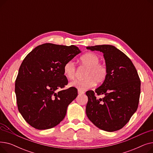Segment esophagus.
Returning a JSON list of instances; mask_svg holds the SVG:
<instances>
[{"mask_svg": "<svg viewBox=\"0 0 153 153\" xmlns=\"http://www.w3.org/2000/svg\"><path fill=\"white\" fill-rule=\"evenodd\" d=\"M78 94H84L85 92L83 91H81V90H79V89H78Z\"/></svg>", "mask_w": 153, "mask_h": 153, "instance_id": "esophagus-1", "label": "esophagus"}]
</instances>
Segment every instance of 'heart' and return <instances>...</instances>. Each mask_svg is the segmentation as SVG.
I'll return each instance as SVG.
<instances>
[{"label": "heart", "instance_id": "heart-1", "mask_svg": "<svg viewBox=\"0 0 153 153\" xmlns=\"http://www.w3.org/2000/svg\"><path fill=\"white\" fill-rule=\"evenodd\" d=\"M100 57L94 53H87L81 56L80 63L83 67L87 68L82 80H75L70 82L71 87L84 91L93 87L95 82L97 84L103 82L107 76V68L105 64L100 63ZM64 74L69 79H73L77 74V69L73 61H69L64 64Z\"/></svg>", "mask_w": 153, "mask_h": 153}]
</instances>
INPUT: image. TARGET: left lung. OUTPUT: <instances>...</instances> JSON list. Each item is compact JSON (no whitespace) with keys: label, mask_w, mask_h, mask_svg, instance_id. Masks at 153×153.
I'll use <instances>...</instances> for the list:
<instances>
[{"label":"left lung","mask_w":153,"mask_h":153,"mask_svg":"<svg viewBox=\"0 0 153 153\" xmlns=\"http://www.w3.org/2000/svg\"><path fill=\"white\" fill-rule=\"evenodd\" d=\"M87 49L103 53L107 76L95 91H88L86 115L100 129L112 132L122 128L138 108L141 81L133 62L114 46H87ZM95 94H103L97 99Z\"/></svg>","instance_id":"8db88e82"}]
</instances>
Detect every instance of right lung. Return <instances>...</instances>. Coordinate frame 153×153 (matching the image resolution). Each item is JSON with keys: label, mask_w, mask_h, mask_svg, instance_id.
<instances>
[{"label": "right lung", "mask_w": 153, "mask_h": 153, "mask_svg": "<svg viewBox=\"0 0 153 153\" xmlns=\"http://www.w3.org/2000/svg\"><path fill=\"white\" fill-rule=\"evenodd\" d=\"M81 51L78 47L45 43L36 46L23 59L15 81L19 111L38 130L58 125L69 104L77 96L76 88L62 89L68 81L63 67Z\"/></svg>", "instance_id": "right-lung-1"}]
</instances>
